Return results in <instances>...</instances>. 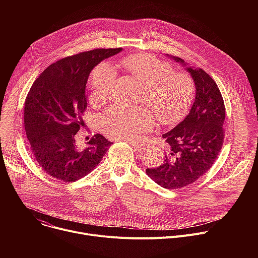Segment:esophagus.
<instances>
[{
    "label": "esophagus",
    "instance_id": "34e87169",
    "mask_svg": "<svg viewBox=\"0 0 258 258\" xmlns=\"http://www.w3.org/2000/svg\"><path fill=\"white\" fill-rule=\"evenodd\" d=\"M128 143L134 147L135 151L142 152V151H144V150H145V147H144V145H143V144H141V143H136V142H132V141H130Z\"/></svg>",
    "mask_w": 258,
    "mask_h": 258
}]
</instances>
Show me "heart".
Instances as JSON below:
<instances>
[{
  "label": "heart",
  "instance_id": "obj_1",
  "mask_svg": "<svg viewBox=\"0 0 258 258\" xmlns=\"http://www.w3.org/2000/svg\"><path fill=\"white\" fill-rule=\"evenodd\" d=\"M119 66L142 83L139 102L146 107L112 105L101 115L103 131L111 138L136 141L150 132L155 118L163 125H172L185 115L195 94L192 78L185 72H172V66L149 54H134L122 58ZM114 67L102 62L90 78V100L102 103L111 95L115 84Z\"/></svg>",
  "mask_w": 258,
  "mask_h": 258
}]
</instances>
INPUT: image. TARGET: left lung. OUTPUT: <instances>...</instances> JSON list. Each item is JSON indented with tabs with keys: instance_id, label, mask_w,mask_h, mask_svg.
<instances>
[{
	"instance_id": "left-lung-1",
	"label": "left lung",
	"mask_w": 258,
	"mask_h": 258,
	"mask_svg": "<svg viewBox=\"0 0 258 258\" xmlns=\"http://www.w3.org/2000/svg\"><path fill=\"white\" fill-rule=\"evenodd\" d=\"M172 58L183 63L180 58ZM187 70L196 86L195 102L186 118L162 136L166 143L163 164L146 169L158 185L169 190L190 185L210 169L226 133V108L216 83L203 69Z\"/></svg>"
}]
</instances>
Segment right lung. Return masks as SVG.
Returning a JSON list of instances; mask_svg holds the SVG:
<instances>
[{"label":"right lung","mask_w":258,"mask_h":258,"mask_svg":"<svg viewBox=\"0 0 258 258\" xmlns=\"http://www.w3.org/2000/svg\"><path fill=\"white\" fill-rule=\"evenodd\" d=\"M121 51L95 49L48 66L31 86L24 103V126L30 150L42 169L62 181H76L97 167L113 143L97 134L79 148L85 126L86 86L92 69Z\"/></svg>","instance_id":"add662e5"}]
</instances>
